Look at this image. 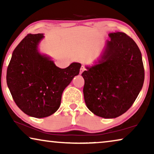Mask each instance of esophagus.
Listing matches in <instances>:
<instances>
[{"instance_id":"34e87169","label":"esophagus","mask_w":154,"mask_h":154,"mask_svg":"<svg viewBox=\"0 0 154 154\" xmlns=\"http://www.w3.org/2000/svg\"><path fill=\"white\" fill-rule=\"evenodd\" d=\"M85 70V66H81V73H82Z\"/></svg>"}]
</instances>
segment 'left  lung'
I'll return each mask as SVG.
<instances>
[{"label":"left lung","instance_id":"obj_1","mask_svg":"<svg viewBox=\"0 0 154 154\" xmlns=\"http://www.w3.org/2000/svg\"><path fill=\"white\" fill-rule=\"evenodd\" d=\"M98 64L83 71L84 100L90 111L104 119L119 117L129 109L142 90L144 69L133 39L111 33Z\"/></svg>","mask_w":154,"mask_h":154}]
</instances>
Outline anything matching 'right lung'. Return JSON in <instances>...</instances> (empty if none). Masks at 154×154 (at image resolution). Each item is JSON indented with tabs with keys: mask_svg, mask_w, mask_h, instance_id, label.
Instances as JSON below:
<instances>
[{
	"mask_svg": "<svg viewBox=\"0 0 154 154\" xmlns=\"http://www.w3.org/2000/svg\"><path fill=\"white\" fill-rule=\"evenodd\" d=\"M43 33H29L12 52L7 69V84L17 106L26 114L45 118L59 109L64 90L79 75L81 64L73 62L60 69L40 54Z\"/></svg>",
	"mask_w": 154,
	"mask_h": 154,
	"instance_id": "right-lung-1",
	"label": "right lung"
}]
</instances>
